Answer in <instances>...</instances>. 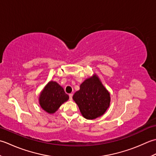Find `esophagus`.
<instances>
[{
    "label": "esophagus",
    "mask_w": 156,
    "mask_h": 156,
    "mask_svg": "<svg viewBox=\"0 0 156 156\" xmlns=\"http://www.w3.org/2000/svg\"><path fill=\"white\" fill-rule=\"evenodd\" d=\"M69 96V100H73V94H70Z\"/></svg>",
    "instance_id": "34e87169"
}]
</instances>
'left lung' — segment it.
<instances>
[{
	"instance_id": "left-lung-1",
	"label": "left lung",
	"mask_w": 156,
	"mask_h": 156,
	"mask_svg": "<svg viewBox=\"0 0 156 156\" xmlns=\"http://www.w3.org/2000/svg\"><path fill=\"white\" fill-rule=\"evenodd\" d=\"M73 99L77 104L83 116L89 120L102 116L110 102L109 92L96 75L82 83L80 90L75 92Z\"/></svg>"
}]
</instances>
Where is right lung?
Here are the masks:
<instances>
[{
  "label": "right lung",
  "instance_id": "obj_1",
  "mask_svg": "<svg viewBox=\"0 0 156 156\" xmlns=\"http://www.w3.org/2000/svg\"><path fill=\"white\" fill-rule=\"evenodd\" d=\"M69 100L64 89L56 81L48 83L39 98L42 108L49 114L55 113L61 105Z\"/></svg>",
  "mask_w": 156,
  "mask_h": 156
}]
</instances>
